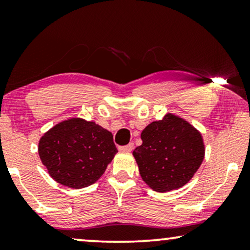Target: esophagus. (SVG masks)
Returning a JSON list of instances; mask_svg holds the SVG:
<instances>
[{"label": "esophagus", "instance_id": "obj_1", "mask_svg": "<svg viewBox=\"0 0 250 250\" xmlns=\"http://www.w3.org/2000/svg\"><path fill=\"white\" fill-rule=\"evenodd\" d=\"M133 148H134V145H133V143L131 142V143H128L127 146H121V148H119V150H121V151H126V152H129V151H132Z\"/></svg>", "mask_w": 250, "mask_h": 250}]
</instances>
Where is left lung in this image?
<instances>
[{
  "instance_id": "left-lung-1",
  "label": "left lung",
  "mask_w": 250,
  "mask_h": 250,
  "mask_svg": "<svg viewBox=\"0 0 250 250\" xmlns=\"http://www.w3.org/2000/svg\"><path fill=\"white\" fill-rule=\"evenodd\" d=\"M133 156L142 180L158 192L179 189L192 179L205 156L203 136L184 119L167 114L141 133Z\"/></svg>"
}]
</instances>
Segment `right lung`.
<instances>
[{
	"mask_svg": "<svg viewBox=\"0 0 250 250\" xmlns=\"http://www.w3.org/2000/svg\"><path fill=\"white\" fill-rule=\"evenodd\" d=\"M117 152L112 134L82 118H70L40 140L39 155L58 183L82 189L97 182Z\"/></svg>",
	"mask_w": 250,
	"mask_h": 250,
	"instance_id": "add662e5",
	"label": "right lung"
}]
</instances>
